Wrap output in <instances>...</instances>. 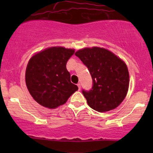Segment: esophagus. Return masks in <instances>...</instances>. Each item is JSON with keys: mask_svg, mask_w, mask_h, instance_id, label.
Segmentation results:
<instances>
[{"mask_svg": "<svg viewBox=\"0 0 153 153\" xmlns=\"http://www.w3.org/2000/svg\"><path fill=\"white\" fill-rule=\"evenodd\" d=\"M77 85H78L79 90H80V83H78V84H77Z\"/></svg>", "mask_w": 153, "mask_h": 153, "instance_id": "1", "label": "esophagus"}]
</instances>
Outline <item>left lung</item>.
<instances>
[{
    "mask_svg": "<svg viewBox=\"0 0 153 153\" xmlns=\"http://www.w3.org/2000/svg\"><path fill=\"white\" fill-rule=\"evenodd\" d=\"M87 66L93 79L92 90L82 91L88 106L99 112L113 110L127 96L129 74L126 63L103 47H85L75 53Z\"/></svg>",
    "mask_w": 153,
    "mask_h": 153,
    "instance_id": "left-lung-1",
    "label": "left lung"
}]
</instances>
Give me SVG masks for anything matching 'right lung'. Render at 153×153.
<instances>
[{"instance_id": "right-lung-1", "label": "right lung", "mask_w": 153, "mask_h": 153, "mask_svg": "<svg viewBox=\"0 0 153 153\" xmlns=\"http://www.w3.org/2000/svg\"><path fill=\"white\" fill-rule=\"evenodd\" d=\"M74 49L51 47L37 52L29 60L25 73L29 94L38 103L48 108L63 105L78 90L71 81L66 68Z\"/></svg>"}]
</instances>
